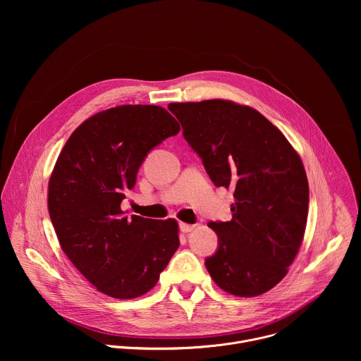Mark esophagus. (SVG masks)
I'll return each mask as SVG.
<instances>
[{
  "mask_svg": "<svg viewBox=\"0 0 361 361\" xmlns=\"http://www.w3.org/2000/svg\"><path fill=\"white\" fill-rule=\"evenodd\" d=\"M194 224H185V223H180V230L183 231V233H190V231H192L194 230Z\"/></svg>",
  "mask_w": 361,
  "mask_h": 361,
  "instance_id": "esophagus-1",
  "label": "esophagus"
}]
</instances>
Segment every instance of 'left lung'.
Here are the masks:
<instances>
[{
	"instance_id": "left-lung-1",
	"label": "left lung",
	"mask_w": 361,
	"mask_h": 361,
	"mask_svg": "<svg viewBox=\"0 0 361 361\" xmlns=\"http://www.w3.org/2000/svg\"><path fill=\"white\" fill-rule=\"evenodd\" d=\"M169 110L217 187L234 190L230 221H212L217 251L205 259L224 291L254 297L279 284L301 245L308 181L283 133L251 107L227 99L174 102Z\"/></svg>"
}]
</instances>
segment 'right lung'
<instances>
[{"label":"right lung","mask_w":361,"mask_h":361,"mask_svg":"<svg viewBox=\"0 0 361 361\" xmlns=\"http://www.w3.org/2000/svg\"><path fill=\"white\" fill-rule=\"evenodd\" d=\"M178 131L163 107L120 106L85 120L60 152L48 183L49 219L71 263L106 295L149 291L180 245L174 219L121 210L147 154Z\"/></svg>","instance_id":"obj_1"}]
</instances>
